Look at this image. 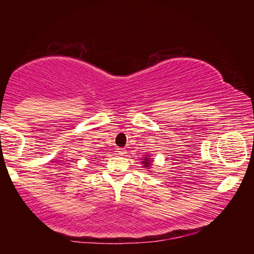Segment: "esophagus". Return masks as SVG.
<instances>
[{"mask_svg":"<svg viewBox=\"0 0 254 254\" xmlns=\"http://www.w3.org/2000/svg\"><path fill=\"white\" fill-rule=\"evenodd\" d=\"M118 153L120 154V156H124V154L127 153V152H126V149H123V148H118Z\"/></svg>","mask_w":254,"mask_h":254,"instance_id":"34e87169","label":"esophagus"}]
</instances>
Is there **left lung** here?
Wrapping results in <instances>:
<instances>
[{
	"label": "left lung",
	"mask_w": 254,
	"mask_h": 254,
	"mask_svg": "<svg viewBox=\"0 0 254 254\" xmlns=\"http://www.w3.org/2000/svg\"><path fill=\"white\" fill-rule=\"evenodd\" d=\"M143 162V165H144V167H149L150 166V160H149V158H145L144 159V161H142Z\"/></svg>",
	"instance_id": "1"
}]
</instances>
